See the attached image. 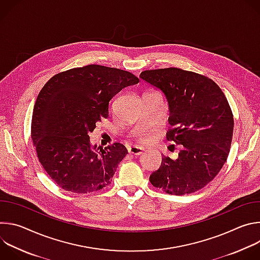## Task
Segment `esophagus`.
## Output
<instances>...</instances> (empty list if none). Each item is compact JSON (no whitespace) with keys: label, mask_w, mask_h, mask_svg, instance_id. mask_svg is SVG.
<instances>
[{"label":"esophagus","mask_w":260,"mask_h":260,"mask_svg":"<svg viewBox=\"0 0 260 260\" xmlns=\"http://www.w3.org/2000/svg\"><path fill=\"white\" fill-rule=\"evenodd\" d=\"M143 151H144L143 148L139 146H132L128 149L129 154H133V155H140L143 153Z\"/></svg>","instance_id":"34e87169"}]
</instances>
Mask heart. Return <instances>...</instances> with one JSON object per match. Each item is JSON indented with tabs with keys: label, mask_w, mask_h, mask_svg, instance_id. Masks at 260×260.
Returning a JSON list of instances; mask_svg holds the SVG:
<instances>
[{
	"label": "heart",
	"mask_w": 260,
	"mask_h": 260,
	"mask_svg": "<svg viewBox=\"0 0 260 260\" xmlns=\"http://www.w3.org/2000/svg\"><path fill=\"white\" fill-rule=\"evenodd\" d=\"M142 140H143V141H147V140H148V138H143Z\"/></svg>",
	"instance_id": "1"
}]
</instances>
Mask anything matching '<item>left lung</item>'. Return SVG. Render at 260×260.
I'll use <instances>...</instances> for the list:
<instances>
[{
  "instance_id": "8db88e82",
  "label": "left lung",
  "mask_w": 260,
  "mask_h": 260,
  "mask_svg": "<svg viewBox=\"0 0 260 260\" xmlns=\"http://www.w3.org/2000/svg\"><path fill=\"white\" fill-rule=\"evenodd\" d=\"M140 78L165 95L172 126L167 139L183 147L177 159L162 157L151 184L175 196L200 190L230 153L234 116L224 93L212 79L178 68L147 70Z\"/></svg>"
}]
</instances>
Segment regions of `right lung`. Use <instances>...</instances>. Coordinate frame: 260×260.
<instances>
[{
    "label": "right lung",
    "instance_id": "add662e5",
    "mask_svg": "<svg viewBox=\"0 0 260 260\" xmlns=\"http://www.w3.org/2000/svg\"><path fill=\"white\" fill-rule=\"evenodd\" d=\"M139 83L132 73L88 64L54 75L34 106L31 140L39 161L58 186L87 193L109 185L127 154L115 143L91 145L89 134L109 115V102L122 88Z\"/></svg>",
    "mask_w": 260,
    "mask_h": 260
}]
</instances>
